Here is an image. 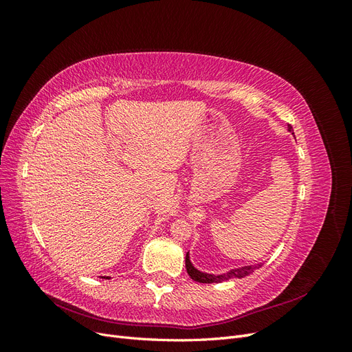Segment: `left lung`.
<instances>
[{"label": "left lung", "instance_id": "left-lung-1", "mask_svg": "<svg viewBox=\"0 0 352 352\" xmlns=\"http://www.w3.org/2000/svg\"><path fill=\"white\" fill-rule=\"evenodd\" d=\"M287 131H292V126L287 124ZM185 264H186V272L189 274V278L199 282V283H221V282H226L230 280L233 278H238L242 279L245 276H250L254 270L260 269L263 263L258 264H254V265H243V267H238V269H232L226 273H221V274H212V273H206V272H201L198 270L195 265L190 263V255L189 252H186V258H185Z\"/></svg>", "mask_w": 352, "mask_h": 352}]
</instances>
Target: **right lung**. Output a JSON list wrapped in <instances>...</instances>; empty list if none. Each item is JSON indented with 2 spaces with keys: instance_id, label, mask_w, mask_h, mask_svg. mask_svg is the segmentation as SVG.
Listing matches in <instances>:
<instances>
[{
  "instance_id": "1",
  "label": "right lung",
  "mask_w": 352,
  "mask_h": 352,
  "mask_svg": "<svg viewBox=\"0 0 352 352\" xmlns=\"http://www.w3.org/2000/svg\"><path fill=\"white\" fill-rule=\"evenodd\" d=\"M101 278H102V279H111L110 276H101Z\"/></svg>"
}]
</instances>
